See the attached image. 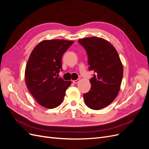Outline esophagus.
Segmentation results:
<instances>
[{
	"mask_svg": "<svg viewBox=\"0 0 149 149\" xmlns=\"http://www.w3.org/2000/svg\"><path fill=\"white\" fill-rule=\"evenodd\" d=\"M79 81H80V79H76V80H73V83H74V84L78 83Z\"/></svg>",
	"mask_w": 149,
	"mask_h": 149,
	"instance_id": "esophagus-1",
	"label": "esophagus"
}]
</instances>
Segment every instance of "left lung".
<instances>
[{"mask_svg": "<svg viewBox=\"0 0 149 149\" xmlns=\"http://www.w3.org/2000/svg\"><path fill=\"white\" fill-rule=\"evenodd\" d=\"M87 52L89 70L95 74L91 89L83 94L85 104L94 110L109 105L118 96L123 76V66L116 48L105 39L91 37L78 40Z\"/></svg>", "mask_w": 149, "mask_h": 149, "instance_id": "8db88e82", "label": "left lung"}]
</instances>
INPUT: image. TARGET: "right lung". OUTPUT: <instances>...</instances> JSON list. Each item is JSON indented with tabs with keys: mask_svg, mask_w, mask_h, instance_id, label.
Segmentation results:
<instances>
[{
	"mask_svg": "<svg viewBox=\"0 0 149 149\" xmlns=\"http://www.w3.org/2000/svg\"><path fill=\"white\" fill-rule=\"evenodd\" d=\"M66 40H43L31 52L26 63V86L40 105L53 109L60 106L71 81L57 76L62 68L61 58L73 43Z\"/></svg>",
	"mask_w": 149,
	"mask_h": 149,
	"instance_id": "1",
	"label": "right lung"
}]
</instances>
